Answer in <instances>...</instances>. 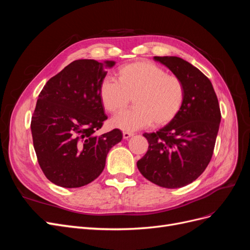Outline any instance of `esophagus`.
<instances>
[{"label":"esophagus","mask_w":250,"mask_h":250,"mask_svg":"<svg viewBox=\"0 0 250 250\" xmlns=\"http://www.w3.org/2000/svg\"><path fill=\"white\" fill-rule=\"evenodd\" d=\"M132 135H133V134H132L131 132L124 131V132H123V139H124V140H128L130 137H132Z\"/></svg>","instance_id":"obj_1"}]
</instances>
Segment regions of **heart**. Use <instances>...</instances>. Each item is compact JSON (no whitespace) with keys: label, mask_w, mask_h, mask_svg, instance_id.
<instances>
[{"label":"heart","mask_w":250,"mask_h":250,"mask_svg":"<svg viewBox=\"0 0 250 250\" xmlns=\"http://www.w3.org/2000/svg\"><path fill=\"white\" fill-rule=\"evenodd\" d=\"M117 82L103 80L99 99L109 113L123 110L132 99L133 108L112 118L109 125L123 131H135L152 124L167 125L184 106L186 86L176 75L150 62H137L121 66Z\"/></svg>","instance_id":"b5f03b06"}]
</instances>
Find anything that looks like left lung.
I'll return each instance as SVG.
<instances>
[{"label":"left lung","instance_id":"8db88e82","mask_svg":"<svg viewBox=\"0 0 250 250\" xmlns=\"http://www.w3.org/2000/svg\"><path fill=\"white\" fill-rule=\"evenodd\" d=\"M183 80L186 99L178 116L156 132L144 133L148 151L137 166L142 175L168 188L185 187L206 170L214 153L221 111L209 79L176 56H154Z\"/></svg>","mask_w":250,"mask_h":250}]
</instances>
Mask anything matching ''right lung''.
I'll list each match as a JSON object with an SVG mask.
<instances>
[{
	"mask_svg": "<svg viewBox=\"0 0 250 250\" xmlns=\"http://www.w3.org/2000/svg\"><path fill=\"white\" fill-rule=\"evenodd\" d=\"M115 62L75 60L43 86L31 119L37 162L46 177L62 188L88 185L102 173L107 153L122 140L113 129L95 135L107 119L99 85Z\"/></svg>",
	"mask_w": 250,
	"mask_h": 250,
	"instance_id": "add662e5",
	"label": "right lung"
}]
</instances>
